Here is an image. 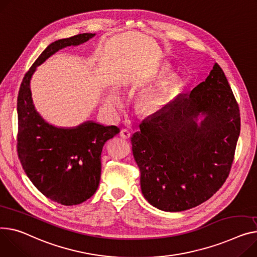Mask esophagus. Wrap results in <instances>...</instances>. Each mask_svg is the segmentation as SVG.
<instances>
[{"instance_id": "1", "label": "esophagus", "mask_w": 257, "mask_h": 257, "mask_svg": "<svg viewBox=\"0 0 257 257\" xmlns=\"http://www.w3.org/2000/svg\"><path fill=\"white\" fill-rule=\"evenodd\" d=\"M130 135H131V133L127 129H122L121 131H119V136H121V138L124 140H128L130 138Z\"/></svg>"}]
</instances>
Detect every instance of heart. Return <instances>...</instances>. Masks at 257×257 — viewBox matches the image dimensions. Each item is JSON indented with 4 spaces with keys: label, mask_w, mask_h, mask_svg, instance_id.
I'll return each instance as SVG.
<instances>
[{
    "label": "heart",
    "mask_w": 257,
    "mask_h": 257,
    "mask_svg": "<svg viewBox=\"0 0 257 257\" xmlns=\"http://www.w3.org/2000/svg\"><path fill=\"white\" fill-rule=\"evenodd\" d=\"M105 105L109 109H113L119 102V99L117 95L110 94L105 98ZM158 105V96L155 94H150V95H144L140 101H139V109L143 112H151L155 110Z\"/></svg>",
    "instance_id": "heart-1"
}]
</instances>
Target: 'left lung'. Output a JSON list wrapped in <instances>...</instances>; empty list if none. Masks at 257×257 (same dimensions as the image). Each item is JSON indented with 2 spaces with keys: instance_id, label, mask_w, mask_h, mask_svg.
Masks as SVG:
<instances>
[{
  "instance_id": "obj_1",
  "label": "left lung",
  "mask_w": 257,
  "mask_h": 257,
  "mask_svg": "<svg viewBox=\"0 0 257 257\" xmlns=\"http://www.w3.org/2000/svg\"><path fill=\"white\" fill-rule=\"evenodd\" d=\"M199 113L206 115L201 125ZM131 136L145 198L165 212L194 208L226 181L241 130L240 108L215 63L207 79L148 117Z\"/></svg>"
}]
</instances>
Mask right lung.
I'll return each instance as SVG.
<instances>
[{
	"mask_svg": "<svg viewBox=\"0 0 257 257\" xmlns=\"http://www.w3.org/2000/svg\"><path fill=\"white\" fill-rule=\"evenodd\" d=\"M83 33L49 44L22 81L17 97V155L28 178L47 198L63 206H75L94 195L101 176V152L119 129L85 122L72 129L47 124L33 104L30 81L36 67L66 46L88 41Z\"/></svg>",
	"mask_w": 257,
	"mask_h": 257,
	"instance_id": "add662e5",
	"label": "right lung"
}]
</instances>
